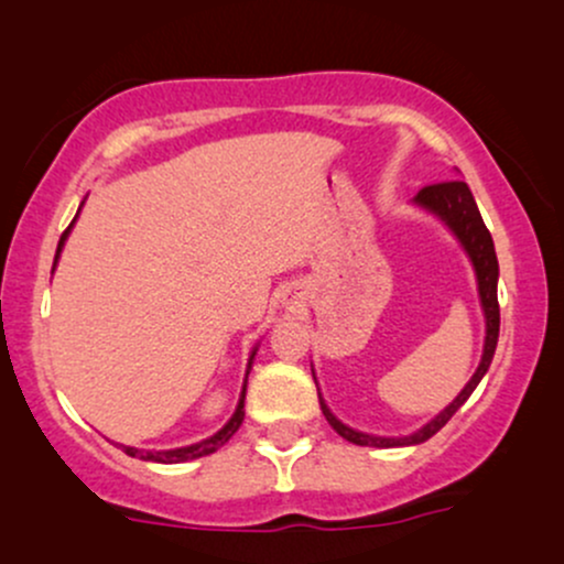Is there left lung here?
Masks as SVG:
<instances>
[{"label":"left lung","instance_id":"1","mask_svg":"<svg viewBox=\"0 0 564 564\" xmlns=\"http://www.w3.org/2000/svg\"><path fill=\"white\" fill-rule=\"evenodd\" d=\"M416 204H422L424 209L435 212L437 217L445 219V225L456 232L458 241L464 243L467 254L471 257V264H475L477 273V286H480V300H482V310H485V323H488V334H485V352H482V364L477 366L475 377L469 379V384L458 392V398L440 411L430 424L422 426L419 432L408 437H373V435H364V432H355L345 426L341 422H336V416L328 411L326 405L321 403L323 413L332 422V426L339 432L341 437L349 440L355 445H373V448H394V445H416L430 440L435 432L443 430L445 424L451 422L453 413L458 411L475 387L480 384V379L488 371L490 360H494L496 345H498V326H501V310H498V294H496V283H498V260H496V249H494V238H490V230L485 228L480 209H477L475 196H471L469 185L464 180H445V183H432L424 185L419 191Z\"/></svg>","mask_w":564,"mask_h":564}]
</instances>
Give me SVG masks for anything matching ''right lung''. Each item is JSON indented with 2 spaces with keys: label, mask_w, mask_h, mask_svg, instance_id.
Listing matches in <instances>:
<instances>
[{
  "label": "right lung",
  "mask_w": 564,
  "mask_h": 564,
  "mask_svg": "<svg viewBox=\"0 0 564 564\" xmlns=\"http://www.w3.org/2000/svg\"><path fill=\"white\" fill-rule=\"evenodd\" d=\"M66 236H68V230H63L61 243H57V254H61V246H63V241H66ZM251 360H254V352H251V358H249V368H251ZM243 398H246V387H243V392H241V403H238L236 413H232L230 422L225 424L223 430L217 432V435H212L209 440H204V443L187 445V448H174V451H140V448H129V445H119V448L124 451L127 456L145 458V462H159V464H180V462H191V458L209 456V453H215L217 448H223V445L228 443L232 435H236L238 426H241V422H243Z\"/></svg>",
  "instance_id": "obj_1"
}]
</instances>
